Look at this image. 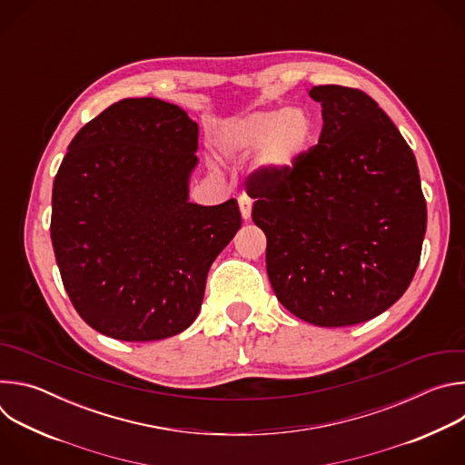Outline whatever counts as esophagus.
<instances>
[{
    "label": "esophagus",
    "mask_w": 465,
    "mask_h": 465,
    "mask_svg": "<svg viewBox=\"0 0 465 465\" xmlns=\"http://www.w3.org/2000/svg\"><path fill=\"white\" fill-rule=\"evenodd\" d=\"M239 208H241V215H242V219L246 221V219H250V215H252V198L248 196V194H241L239 196Z\"/></svg>",
    "instance_id": "1"
}]
</instances>
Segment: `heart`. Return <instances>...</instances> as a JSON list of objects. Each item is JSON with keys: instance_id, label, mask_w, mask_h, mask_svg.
<instances>
[{"instance_id": "obj_1", "label": "heart", "mask_w": 465, "mask_h": 465, "mask_svg": "<svg viewBox=\"0 0 465 465\" xmlns=\"http://www.w3.org/2000/svg\"><path fill=\"white\" fill-rule=\"evenodd\" d=\"M311 136L312 119L302 108L255 112L223 128V142L230 149L255 151L264 147V163L278 171L298 160Z\"/></svg>"}]
</instances>
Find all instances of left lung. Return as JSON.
Segmentation results:
<instances>
[{
	"mask_svg": "<svg viewBox=\"0 0 465 465\" xmlns=\"http://www.w3.org/2000/svg\"><path fill=\"white\" fill-rule=\"evenodd\" d=\"M318 143L287 169L248 174L267 272L285 309L320 327L375 318L409 289L427 203L412 149L362 90L325 84Z\"/></svg>",
	"mask_w": 465,
	"mask_h": 465,
	"instance_id": "left-lung-1",
	"label": "left lung"
}]
</instances>
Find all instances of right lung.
<instances>
[{"instance_id":"1","label":"right lung","mask_w":465,"mask_h":465,"mask_svg":"<svg viewBox=\"0 0 465 465\" xmlns=\"http://www.w3.org/2000/svg\"><path fill=\"white\" fill-rule=\"evenodd\" d=\"M198 124L154 97L121 99L72 140L53 182L51 241L65 292L99 333L174 337L201 311L212 262L241 228L235 198L187 201Z\"/></svg>"}]
</instances>
